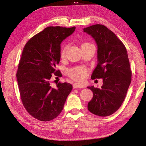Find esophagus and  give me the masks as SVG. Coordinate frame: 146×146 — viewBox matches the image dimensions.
I'll use <instances>...</instances> for the list:
<instances>
[{"label":"esophagus","instance_id":"esophagus-1","mask_svg":"<svg viewBox=\"0 0 146 146\" xmlns=\"http://www.w3.org/2000/svg\"><path fill=\"white\" fill-rule=\"evenodd\" d=\"M73 88H85V86L84 85H81V84H79V83H74V84L73 85Z\"/></svg>","mask_w":146,"mask_h":146}]
</instances>
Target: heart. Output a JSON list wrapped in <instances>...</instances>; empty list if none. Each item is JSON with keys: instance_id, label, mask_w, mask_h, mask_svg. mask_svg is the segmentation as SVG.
<instances>
[{"instance_id": "obj_1", "label": "heart", "mask_w": 146, "mask_h": 146, "mask_svg": "<svg viewBox=\"0 0 146 146\" xmlns=\"http://www.w3.org/2000/svg\"><path fill=\"white\" fill-rule=\"evenodd\" d=\"M88 44V42H85L83 44ZM66 47L63 48L62 49L61 55L62 57L64 56L65 52H66ZM68 74H69L71 78L77 82H83L86 78L87 76L88 71L86 68L83 66H77L71 69L68 71Z\"/></svg>"}]
</instances>
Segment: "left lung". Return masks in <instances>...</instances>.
<instances>
[{"label":"left lung","instance_id":"8db88e82","mask_svg":"<svg viewBox=\"0 0 146 146\" xmlns=\"http://www.w3.org/2000/svg\"><path fill=\"white\" fill-rule=\"evenodd\" d=\"M83 32L90 35L97 44L98 64L91 78L103 79L100 88L88 86L94 93L88 109L96 115H110L122 104L131 82L127 52L122 42L104 25L89 26Z\"/></svg>","mask_w":146,"mask_h":146}]
</instances>
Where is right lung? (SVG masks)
Wrapping results in <instances>:
<instances>
[{
  "label": "right lung",
  "instance_id": "add662e5",
  "mask_svg": "<svg viewBox=\"0 0 146 146\" xmlns=\"http://www.w3.org/2000/svg\"><path fill=\"white\" fill-rule=\"evenodd\" d=\"M75 27H46L31 38L23 49L16 77L21 98L31 115L43 122L58 116L73 86L68 83L51 85L52 76L61 77L56 70L61 58V43Z\"/></svg>",
  "mask_w": 146,
  "mask_h": 146
}]
</instances>
